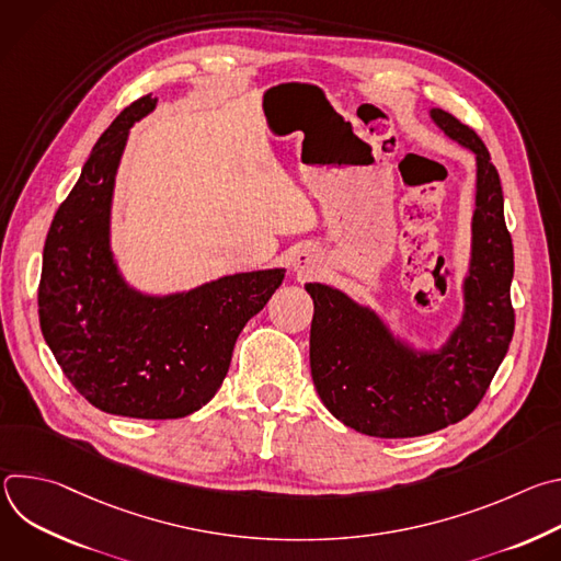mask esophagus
I'll return each instance as SVG.
<instances>
[{"instance_id": "obj_1", "label": "esophagus", "mask_w": 561, "mask_h": 561, "mask_svg": "<svg viewBox=\"0 0 561 561\" xmlns=\"http://www.w3.org/2000/svg\"><path fill=\"white\" fill-rule=\"evenodd\" d=\"M319 266H322V262H319V257L312 251H301L295 257V271L299 275H312L314 271H319Z\"/></svg>"}]
</instances>
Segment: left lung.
Returning <instances> with one entry per match:
<instances>
[{
  "mask_svg": "<svg viewBox=\"0 0 561 561\" xmlns=\"http://www.w3.org/2000/svg\"><path fill=\"white\" fill-rule=\"evenodd\" d=\"M444 133L477 154V210L466 317L437 355L394 344L379 319L344 293L306 284L314 314L310 373L324 407L370 437H420L468 417L482 402L515 331L511 304L513 239L491 152L479 135L446 111H433Z\"/></svg>",
  "mask_w": 561,
  "mask_h": 561,
  "instance_id": "1",
  "label": "left lung"
}]
</instances>
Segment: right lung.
<instances>
[{
  "mask_svg": "<svg viewBox=\"0 0 561 561\" xmlns=\"http://www.w3.org/2000/svg\"><path fill=\"white\" fill-rule=\"evenodd\" d=\"M157 98L126 106L104 130L44 244L39 327L77 392L111 415L175 420L221 386L234 342L279 288L284 271L221 277L186 295L150 299L128 290L108 251L115 171L133 122Z\"/></svg>",
  "mask_w": 561,
  "mask_h": 561,
  "instance_id": "add662e5",
  "label": "right lung"
}]
</instances>
